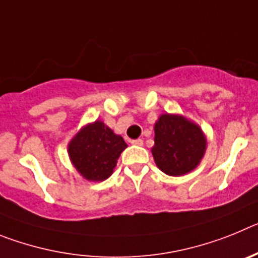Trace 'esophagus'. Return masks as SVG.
Segmentation results:
<instances>
[{"label":"esophagus","instance_id":"1","mask_svg":"<svg viewBox=\"0 0 258 258\" xmlns=\"http://www.w3.org/2000/svg\"><path fill=\"white\" fill-rule=\"evenodd\" d=\"M131 143L134 146H143V141L141 140V138H138V140H133Z\"/></svg>","mask_w":258,"mask_h":258}]
</instances>
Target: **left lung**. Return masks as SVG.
I'll use <instances>...</instances> for the list:
<instances>
[{"instance_id":"obj_1","label":"left lung","mask_w":258,"mask_h":258,"mask_svg":"<svg viewBox=\"0 0 258 258\" xmlns=\"http://www.w3.org/2000/svg\"><path fill=\"white\" fill-rule=\"evenodd\" d=\"M206 149L207 138L199 125L183 116L164 113L155 124L152 156L165 174L178 177L194 170Z\"/></svg>"}]
</instances>
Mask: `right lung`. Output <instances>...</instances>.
I'll return each mask as SVG.
<instances>
[{
	"mask_svg": "<svg viewBox=\"0 0 258 258\" xmlns=\"http://www.w3.org/2000/svg\"><path fill=\"white\" fill-rule=\"evenodd\" d=\"M121 136L103 121L88 124L68 143V155L77 172L88 181H104L112 174L117 159L126 149Z\"/></svg>",
	"mask_w": 258,
	"mask_h": 258,
	"instance_id": "obj_1",
	"label": "right lung"
}]
</instances>
